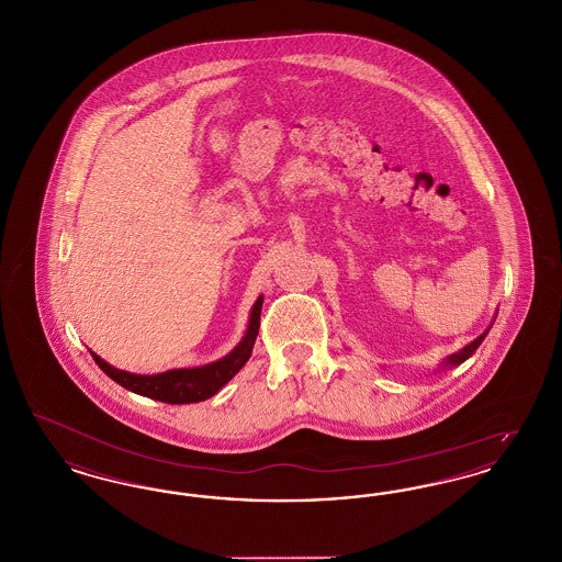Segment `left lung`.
<instances>
[{"mask_svg":"<svg viewBox=\"0 0 562 562\" xmlns=\"http://www.w3.org/2000/svg\"><path fill=\"white\" fill-rule=\"evenodd\" d=\"M484 335H486V333H484ZM484 335H481L476 341H472L470 346H465V348L461 349V351H457V353H453V356H449L445 364H453L454 367V364H461L463 360H468V358H470V356L476 351V348L481 346L482 339H484Z\"/></svg>","mask_w":562,"mask_h":562,"instance_id":"1","label":"left lung"}]
</instances>
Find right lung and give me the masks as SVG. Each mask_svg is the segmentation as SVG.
Here are the masks:
<instances>
[{
    "mask_svg": "<svg viewBox=\"0 0 562 562\" xmlns=\"http://www.w3.org/2000/svg\"><path fill=\"white\" fill-rule=\"evenodd\" d=\"M261 307H263V296H259L257 303L252 305L248 330H246L240 346L232 353H227L225 358L216 360L213 364L200 367V369H175V371H166L160 374H133L113 369L94 351H90V353L103 373L134 394L166 402V404L206 401L214 396L234 374L238 373L246 364V360L250 358V351H252L255 339L259 335V326H261V322H259L261 321Z\"/></svg>",
    "mask_w": 562,
    "mask_h": 562,
    "instance_id": "1",
    "label": "right lung"
}]
</instances>
